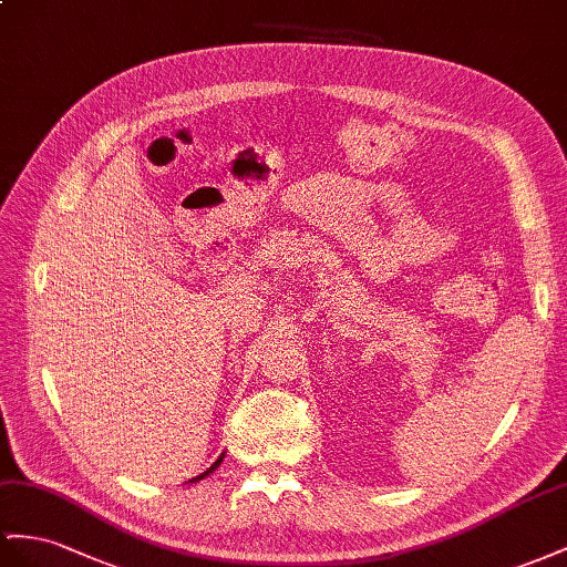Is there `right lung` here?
Listing matches in <instances>:
<instances>
[{
    "mask_svg": "<svg viewBox=\"0 0 567 567\" xmlns=\"http://www.w3.org/2000/svg\"><path fill=\"white\" fill-rule=\"evenodd\" d=\"M223 457H225V453H223L220 457H217V460H215V462L210 464V467H208L206 472H203V474H198V476H194V478H188V482H192V484H196V482H200V478H203V476H208V474H213V472H215L217 467H220V462H223Z\"/></svg>",
    "mask_w": 567,
    "mask_h": 567,
    "instance_id": "right-lung-1",
    "label": "right lung"
}]
</instances>
